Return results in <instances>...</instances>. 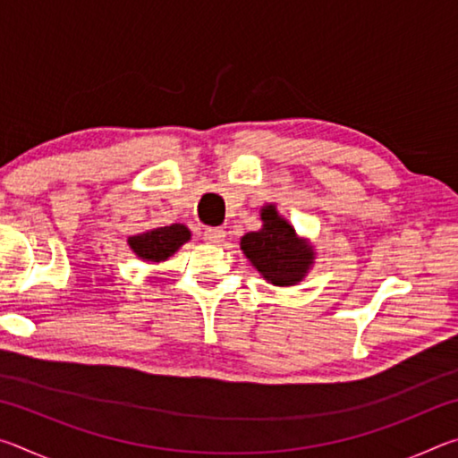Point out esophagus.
Listing matches in <instances>:
<instances>
[{
    "label": "esophagus",
    "instance_id": "34e87169",
    "mask_svg": "<svg viewBox=\"0 0 458 458\" xmlns=\"http://www.w3.org/2000/svg\"><path fill=\"white\" fill-rule=\"evenodd\" d=\"M224 236H226V232H224L222 228H214V226L204 228V240H208V242L218 244V242H222Z\"/></svg>",
    "mask_w": 458,
    "mask_h": 458
}]
</instances>
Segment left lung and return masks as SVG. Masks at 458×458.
Listing matches in <instances>:
<instances>
[{"label":"left lung","mask_w":458,"mask_h":458,"mask_svg":"<svg viewBox=\"0 0 458 458\" xmlns=\"http://www.w3.org/2000/svg\"><path fill=\"white\" fill-rule=\"evenodd\" d=\"M262 230L242 236L246 259L259 273L276 286H289L305 276L313 262V250L294 234L289 222L276 214L275 206L262 208Z\"/></svg>","instance_id":"1"}]
</instances>
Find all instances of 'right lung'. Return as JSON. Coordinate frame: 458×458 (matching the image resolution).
Instances as JSON below:
<instances>
[{"label":"right lung","instance_id":"right-lung-1","mask_svg":"<svg viewBox=\"0 0 458 458\" xmlns=\"http://www.w3.org/2000/svg\"><path fill=\"white\" fill-rule=\"evenodd\" d=\"M190 240V230L183 224H172V226L155 228L143 234L131 236L129 246L133 248L137 257L149 262H161L167 260L174 252H177L183 242Z\"/></svg>","mask_w":458,"mask_h":458}]
</instances>
